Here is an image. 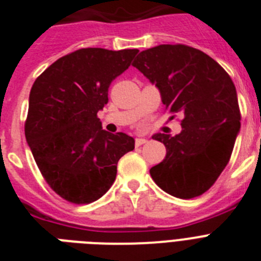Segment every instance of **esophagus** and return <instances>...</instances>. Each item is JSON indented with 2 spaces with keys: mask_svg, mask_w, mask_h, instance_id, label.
<instances>
[{
  "mask_svg": "<svg viewBox=\"0 0 261 261\" xmlns=\"http://www.w3.org/2000/svg\"><path fill=\"white\" fill-rule=\"evenodd\" d=\"M146 138H136V146H141V145L146 144Z\"/></svg>",
  "mask_w": 261,
  "mask_h": 261,
  "instance_id": "34e87169",
  "label": "esophagus"
}]
</instances>
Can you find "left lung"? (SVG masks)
<instances>
[{
  "instance_id": "8db88e82",
  "label": "left lung",
  "mask_w": 261,
  "mask_h": 261,
  "mask_svg": "<svg viewBox=\"0 0 261 261\" xmlns=\"http://www.w3.org/2000/svg\"><path fill=\"white\" fill-rule=\"evenodd\" d=\"M132 65L158 87L171 114L183 115L179 135L153 136L167 150L162 162L150 168L153 180L179 199L202 195L229 163L241 129L231 78L206 53L184 44L142 50Z\"/></svg>"
}]
</instances>
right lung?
<instances>
[{"label":"right lung","instance_id":"add662e5","mask_svg":"<svg viewBox=\"0 0 261 261\" xmlns=\"http://www.w3.org/2000/svg\"><path fill=\"white\" fill-rule=\"evenodd\" d=\"M138 49L82 48L55 61L32 85L24 135L41 175L62 199L90 204L116 179L117 162L135 149L123 132L108 133L96 116L111 82Z\"/></svg>","mask_w":261,"mask_h":261}]
</instances>
